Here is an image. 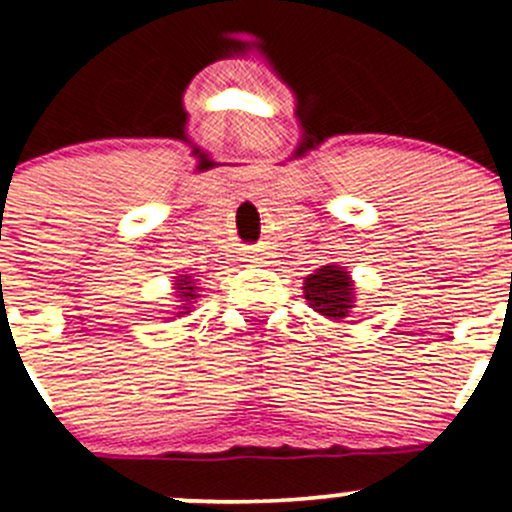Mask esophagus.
I'll use <instances>...</instances> for the list:
<instances>
[{"mask_svg": "<svg viewBox=\"0 0 512 512\" xmlns=\"http://www.w3.org/2000/svg\"><path fill=\"white\" fill-rule=\"evenodd\" d=\"M252 257H255V255H252ZM255 260H257V257H255Z\"/></svg>", "mask_w": 512, "mask_h": 512, "instance_id": "34e87169", "label": "esophagus"}]
</instances>
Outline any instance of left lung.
<instances>
[{"mask_svg": "<svg viewBox=\"0 0 512 512\" xmlns=\"http://www.w3.org/2000/svg\"><path fill=\"white\" fill-rule=\"evenodd\" d=\"M303 293L310 308L327 320H344L354 308V281L339 264H327L305 276Z\"/></svg>", "mask_w": 512, "mask_h": 512, "instance_id": "8db88e82", "label": "left lung"}]
</instances>
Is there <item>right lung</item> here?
I'll list each match as a JSON object with an SVG mask.
<instances>
[{
    "instance_id": "add662e5",
    "label": "right lung",
    "mask_w": 512,
    "mask_h": 512,
    "mask_svg": "<svg viewBox=\"0 0 512 512\" xmlns=\"http://www.w3.org/2000/svg\"><path fill=\"white\" fill-rule=\"evenodd\" d=\"M199 286H195V279L187 274L175 276V296L180 298L178 313H173V317H182L190 313V305L195 303V298H199Z\"/></svg>"
}]
</instances>
